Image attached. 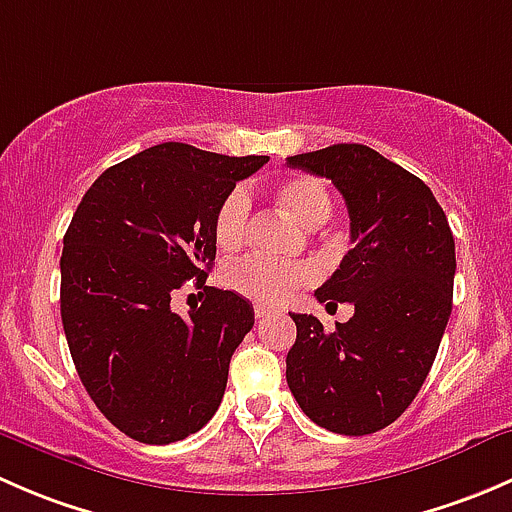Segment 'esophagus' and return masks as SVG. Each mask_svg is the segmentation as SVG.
<instances>
[{
	"label": "esophagus",
	"mask_w": 512,
	"mask_h": 512,
	"mask_svg": "<svg viewBox=\"0 0 512 512\" xmlns=\"http://www.w3.org/2000/svg\"><path fill=\"white\" fill-rule=\"evenodd\" d=\"M272 314V307H267V304H255V317L257 319H265Z\"/></svg>",
	"instance_id": "1"
}]
</instances>
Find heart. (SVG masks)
<instances>
[{
    "instance_id": "b5f03b06",
    "label": "heart",
    "mask_w": 512,
    "mask_h": 512,
    "mask_svg": "<svg viewBox=\"0 0 512 512\" xmlns=\"http://www.w3.org/2000/svg\"><path fill=\"white\" fill-rule=\"evenodd\" d=\"M272 198L304 227L322 225L332 215V195H329L327 185L312 175H292V178L280 180L272 188ZM250 218V195L242 188L230 190L215 210V242L223 250H237L250 235ZM314 275H317L314 267L304 265V262L285 265V262L267 260V257H247V260L227 267L225 282L235 292L245 294L255 302L275 304L287 299L294 289L309 285Z\"/></svg>"
}]
</instances>
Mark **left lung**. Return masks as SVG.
<instances>
[{"label": "left lung", "mask_w": 512, "mask_h": 512, "mask_svg": "<svg viewBox=\"0 0 512 512\" xmlns=\"http://www.w3.org/2000/svg\"><path fill=\"white\" fill-rule=\"evenodd\" d=\"M287 165L332 180L354 242L314 292L327 307L352 304V319L324 332L312 314H292L289 391L317 426L366 436L404 414L431 371L453 307L456 242L431 188L374 148L337 143Z\"/></svg>", "instance_id": "8db88e82"}]
</instances>
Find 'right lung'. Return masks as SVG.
I'll use <instances>...</instances> for the list:
<instances>
[{
    "label": "right lung",
    "instance_id": "right-lung-1",
    "mask_svg": "<svg viewBox=\"0 0 512 512\" xmlns=\"http://www.w3.org/2000/svg\"><path fill=\"white\" fill-rule=\"evenodd\" d=\"M267 160L160 143L103 170L71 218L61 252L66 342L98 411L136 441H183L223 401L255 312L240 294L205 287L215 210ZM188 279L204 304L180 318L169 294Z\"/></svg>",
    "mask_w": 512,
    "mask_h": 512
}]
</instances>
